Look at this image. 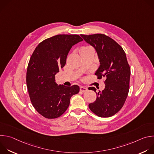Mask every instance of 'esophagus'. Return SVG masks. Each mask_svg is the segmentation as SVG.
<instances>
[{
  "label": "esophagus",
  "instance_id": "1",
  "mask_svg": "<svg viewBox=\"0 0 154 154\" xmlns=\"http://www.w3.org/2000/svg\"><path fill=\"white\" fill-rule=\"evenodd\" d=\"M80 91L81 92L85 93V92H86L88 91V88L86 87H85V86H80Z\"/></svg>",
  "mask_w": 154,
  "mask_h": 154
}]
</instances>
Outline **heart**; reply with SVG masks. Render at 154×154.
<instances>
[{
  "label": "heart",
  "mask_w": 154,
  "mask_h": 154,
  "mask_svg": "<svg viewBox=\"0 0 154 154\" xmlns=\"http://www.w3.org/2000/svg\"><path fill=\"white\" fill-rule=\"evenodd\" d=\"M83 48H90V47H84Z\"/></svg>",
  "instance_id": "1"
}]
</instances>
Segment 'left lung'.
<instances>
[{
  "instance_id": "left-lung-1",
  "label": "left lung",
  "mask_w": 154,
  "mask_h": 154,
  "mask_svg": "<svg viewBox=\"0 0 154 154\" xmlns=\"http://www.w3.org/2000/svg\"><path fill=\"white\" fill-rule=\"evenodd\" d=\"M97 54L100 66L95 74L105 77V89L96 93V101L89 104L91 111L102 118L110 117L123 106L129 91L130 68L122 47L103 34L80 35ZM90 90L96 92L94 87Z\"/></svg>"
}]
</instances>
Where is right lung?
<instances>
[{
  "mask_svg": "<svg viewBox=\"0 0 154 154\" xmlns=\"http://www.w3.org/2000/svg\"><path fill=\"white\" fill-rule=\"evenodd\" d=\"M83 41L78 35H57L40 42L28 64L26 82L31 102L42 116L54 119L68 109L71 97L80 91L78 85L66 86L55 82V74L63 68L75 44Z\"/></svg>",
  "mask_w": 154,
  "mask_h": 154,
  "instance_id": "1",
  "label": "right lung"
}]
</instances>
